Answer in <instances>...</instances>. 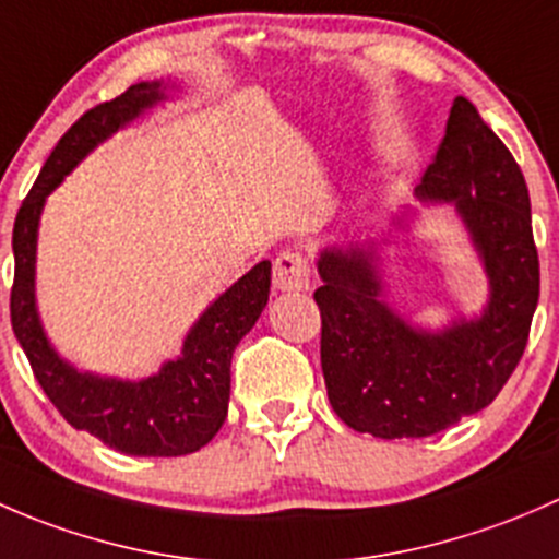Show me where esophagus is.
I'll return each instance as SVG.
<instances>
[{"instance_id":"1","label":"esophagus","mask_w":559,"mask_h":559,"mask_svg":"<svg viewBox=\"0 0 559 559\" xmlns=\"http://www.w3.org/2000/svg\"><path fill=\"white\" fill-rule=\"evenodd\" d=\"M272 282L280 293L309 290L307 258L298 255V252H282V255H277V261H274Z\"/></svg>"}]
</instances>
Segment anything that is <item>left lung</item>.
<instances>
[{
    "label": "left lung",
    "mask_w": 559,
    "mask_h": 559,
    "mask_svg": "<svg viewBox=\"0 0 559 559\" xmlns=\"http://www.w3.org/2000/svg\"><path fill=\"white\" fill-rule=\"evenodd\" d=\"M414 195L423 206H454L487 274V301L436 331L390 307L382 252L393 231H408L414 206L382 239L322 247L314 301L328 401L342 423L377 439H423L490 406L525 353L538 304L525 177L465 96L454 99Z\"/></svg>",
    "instance_id": "8db88e82"
}]
</instances>
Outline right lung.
<instances>
[{"label":"right lung","mask_w":559,"mask_h":559,"mask_svg":"<svg viewBox=\"0 0 559 559\" xmlns=\"http://www.w3.org/2000/svg\"><path fill=\"white\" fill-rule=\"evenodd\" d=\"M180 88L171 78L142 80L118 99L88 109L45 160L13 226L15 282L10 320L39 388L72 428L88 430L112 450L136 457H177L210 444L231 399V355L261 318L272 263L261 261L215 298L182 338L177 358L151 377L120 379L80 371L50 344L37 309V237L45 201L102 142L134 123Z\"/></svg>","instance_id":"obj_1"}]
</instances>
